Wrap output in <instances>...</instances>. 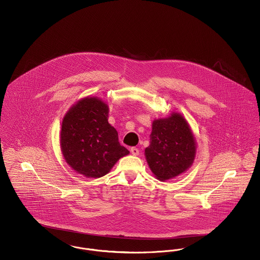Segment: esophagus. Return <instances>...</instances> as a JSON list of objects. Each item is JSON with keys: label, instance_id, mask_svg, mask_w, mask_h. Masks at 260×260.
Instances as JSON below:
<instances>
[{"label": "esophagus", "instance_id": "esophagus-1", "mask_svg": "<svg viewBox=\"0 0 260 260\" xmlns=\"http://www.w3.org/2000/svg\"><path fill=\"white\" fill-rule=\"evenodd\" d=\"M131 153H132V155H134V156H137V155L139 154V150L136 148V147H132V148H131Z\"/></svg>", "mask_w": 260, "mask_h": 260}]
</instances>
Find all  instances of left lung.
Segmentation results:
<instances>
[{
    "label": "left lung",
    "mask_w": 260,
    "mask_h": 260,
    "mask_svg": "<svg viewBox=\"0 0 260 260\" xmlns=\"http://www.w3.org/2000/svg\"><path fill=\"white\" fill-rule=\"evenodd\" d=\"M196 152V137L182 114L173 112L152 122L150 144L144 155L158 180H170L187 172L194 162Z\"/></svg>",
    "instance_id": "1"
}]
</instances>
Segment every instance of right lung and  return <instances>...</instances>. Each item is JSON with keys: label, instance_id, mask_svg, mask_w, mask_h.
<instances>
[{"label": "right lung", "instance_id": "add662e5", "mask_svg": "<svg viewBox=\"0 0 260 260\" xmlns=\"http://www.w3.org/2000/svg\"><path fill=\"white\" fill-rule=\"evenodd\" d=\"M109 107L98 96L79 99L62 120L60 149L72 170L87 178H99L129 154L108 123Z\"/></svg>", "mask_w": 260, "mask_h": 260}]
</instances>
